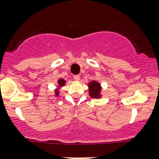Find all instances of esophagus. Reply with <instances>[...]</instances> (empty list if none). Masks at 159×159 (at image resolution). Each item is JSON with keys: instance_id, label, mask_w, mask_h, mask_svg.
Instances as JSON below:
<instances>
[{"instance_id": "34e87169", "label": "esophagus", "mask_w": 159, "mask_h": 159, "mask_svg": "<svg viewBox=\"0 0 159 159\" xmlns=\"http://www.w3.org/2000/svg\"><path fill=\"white\" fill-rule=\"evenodd\" d=\"M74 79L76 80V81H78L80 79V75H74Z\"/></svg>"}]
</instances>
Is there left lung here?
Here are the masks:
<instances>
[{"label":"left lung","instance_id":"left-lung-1","mask_svg":"<svg viewBox=\"0 0 159 159\" xmlns=\"http://www.w3.org/2000/svg\"><path fill=\"white\" fill-rule=\"evenodd\" d=\"M100 85L96 81H92L89 83V95L93 98H97L100 96Z\"/></svg>","mask_w":159,"mask_h":159}]
</instances>
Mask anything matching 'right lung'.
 Instances as JSON below:
<instances>
[{
	"instance_id": "add662e5",
	"label": "right lung",
	"mask_w": 159,
	"mask_h": 159,
	"mask_svg": "<svg viewBox=\"0 0 159 159\" xmlns=\"http://www.w3.org/2000/svg\"><path fill=\"white\" fill-rule=\"evenodd\" d=\"M58 82H59V86H63V84H65V81H64V80H63V79H59Z\"/></svg>"
}]
</instances>
